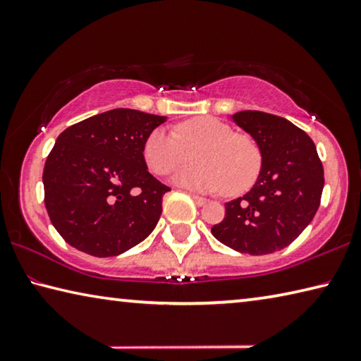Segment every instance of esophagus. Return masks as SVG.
<instances>
[{"label": "esophagus", "mask_w": 361, "mask_h": 361, "mask_svg": "<svg viewBox=\"0 0 361 361\" xmlns=\"http://www.w3.org/2000/svg\"><path fill=\"white\" fill-rule=\"evenodd\" d=\"M191 197H192V200H194V202H195V204H197L199 207H202V205H205L207 202H209V200H207L205 197H200V195H197V194H192V195H191Z\"/></svg>", "instance_id": "esophagus-1"}]
</instances>
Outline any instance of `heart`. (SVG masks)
Listing matches in <instances>:
<instances>
[{
    "mask_svg": "<svg viewBox=\"0 0 361 361\" xmlns=\"http://www.w3.org/2000/svg\"><path fill=\"white\" fill-rule=\"evenodd\" d=\"M195 162L176 170L173 183L199 192H243L261 172V151L252 138L213 116H197L176 126L175 132L157 127L145 140L143 159L156 175H167L185 162L189 151Z\"/></svg>",
    "mask_w": 361,
    "mask_h": 361,
    "instance_id": "heart-1",
    "label": "heart"
}]
</instances>
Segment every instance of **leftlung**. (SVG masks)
Wrapping results in <instances>:
<instances>
[{
	"mask_svg": "<svg viewBox=\"0 0 361 361\" xmlns=\"http://www.w3.org/2000/svg\"><path fill=\"white\" fill-rule=\"evenodd\" d=\"M231 119L258 145L261 172L245 195L224 204V219L212 234L240 253L279 252L319 210L325 178L317 148L307 133L280 116L239 111Z\"/></svg>",
	"mask_w": 361,
	"mask_h": 361,
	"instance_id": "8db88e82",
	"label": "left lung"
}]
</instances>
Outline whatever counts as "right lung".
<instances>
[{
  "label": "right lung",
  "mask_w": 361,
  "mask_h": 361,
  "mask_svg": "<svg viewBox=\"0 0 361 361\" xmlns=\"http://www.w3.org/2000/svg\"><path fill=\"white\" fill-rule=\"evenodd\" d=\"M166 116L116 108L60 133L42 183L49 218L66 243L108 258L145 240L170 188L148 172L146 137Z\"/></svg>",
  "instance_id": "obj_1"
}]
</instances>
